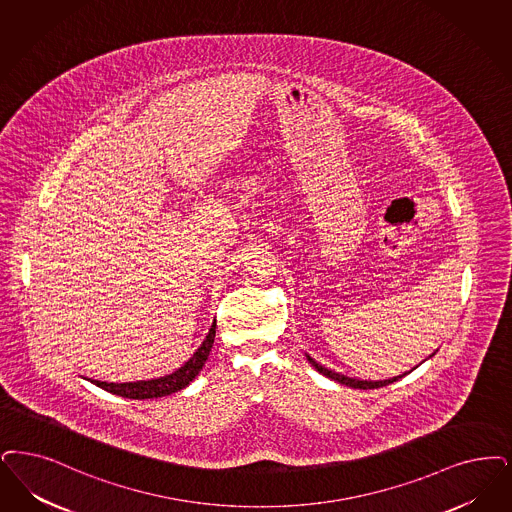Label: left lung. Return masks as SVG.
Instances as JSON below:
<instances>
[{
  "instance_id": "obj_1",
  "label": "left lung",
  "mask_w": 512,
  "mask_h": 512,
  "mask_svg": "<svg viewBox=\"0 0 512 512\" xmlns=\"http://www.w3.org/2000/svg\"><path fill=\"white\" fill-rule=\"evenodd\" d=\"M307 360L314 366V368L318 369L322 375H326L329 379H333V381H337V383H341V385H347V387H352V389H379V387H387L390 383H394V381H398V379H402L404 375H398V377H392V379H385V381H360V379H354V377H347V375H343V373H337V371H331V369L324 368L322 364H318L314 358H310L307 354Z\"/></svg>"
}]
</instances>
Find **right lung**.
<instances>
[{"label": "right lung", "instance_id": "obj_1", "mask_svg": "<svg viewBox=\"0 0 512 512\" xmlns=\"http://www.w3.org/2000/svg\"><path fill=\"white\" fill-rule=\"evenodd\" d=\"M215 328L217 322H213V326L209 328V333L205 335L204 343L200 348L192 354V358L188 362H184V366L158 379H150V381H135V383H106V381H95L89 379L93 385L108 390L112 394H118L123 398H133V400H148V398H162L167 394H173L177 390L188 387L196 375L200 373V369L204 368L205 360L209 356V350L213 347L215 341Z\"/></svg>", "mask_w": 512, "mask_h": 512}]
</instances>
